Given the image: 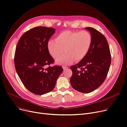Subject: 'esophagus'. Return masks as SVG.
<instances>
[{"instance_id": "esophagus-1", "label": "esophagus", "mask_w": 127, "mask_h": 127, "mask_svg": "<svg viewBox=\"0 0 127 127\" xmlns=\"http://www.w3.org/2000/svg\"><path fill=\"white\" fill-rule=\"evenodd\" d=\"M62 67H63V68L64 70H65L67 68V66H63Z\"/></svg>"}]
</instances>
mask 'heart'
Returning a JSON list of instances; mask_svg holds the SVG:
<instances>
[{
	"label": "heart",
	"instance_id": "heart-1",
	"mask_svg": "<svg viewBox=\"0 0 127 127\" xmlns=\"http://www.w3.org/2000/svg\"><path fill=\"white\" fill-rule=\"evenodd\" d=\"M91 44L92 36L88 32L66 31L59 34L56 40L49 41L48 48L51 56L57 59V63L68 64L74 60L78 62L83 59L89 52ZM65 51L67 54L59 58Z\"/></svg>",
	"mask_w": 127,
	"mask_h": 127
}]
</instances>
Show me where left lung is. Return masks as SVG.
I'll return each mask as SVG.
<instances>
[{
    "mask_svg": "<svg viewBox=\"0 0 127 127\" xmlns=\"http://www.w3.org/2000/svg\"><path fill=\"white\" fill-rule=\"evenodd\" d=\"M92 36V44L86 57L71 66L70 82L74 89L82 93L96 89L105 80L111 63L107 41L101 32L93 27H86Z\"/></svg>",
    "mask_w": 127,
    "mask_h": 127,
    "instance_id": "1",
    "label": "left lung"
}]
</instances>
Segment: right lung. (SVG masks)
I'll list each match as a JSON object with an SVG mask.
<instances>
[{
	"mask_svg": "<svg viewBox=\"0 0 127 127\" xmlns=\"http://www.w3.org/2000/svg\"><path fill=\"white\" fill-rule=\"evenodd\" d=\"M54 32L52 27H35L21 36L15 49L16 72L26 89L37 95L53 90L63 70L61 66H50L54 61L49 52L48 43Z\"/></svg>",
	"mask_w": 127,
	"mask_h": 127,
	"instance_id": "right-lung-1",
	"label": "right lung"
}]
</instances>
